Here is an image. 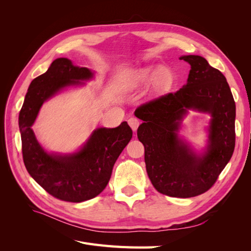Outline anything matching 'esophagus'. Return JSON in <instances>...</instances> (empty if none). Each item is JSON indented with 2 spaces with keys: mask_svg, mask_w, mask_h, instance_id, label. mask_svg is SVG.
Instances as JSON below:
<instances>
[{
  "mask_svg": "<svg viewBox=\"0 0 251 251\" xmlns=\"http://www.w3.org/2000/svg\"><path fill=\"white\" fill-rule=\"evenodd\" d=\"M127 124L130 125V126L132 127L133 131H136V130H137V127L139 126V125H140V120L138 118H136V117H131V118H128Z\"/></svg>",
  "mask_w": 251,
  "mask_h": 251,
  "instance_id": "obj_1",
  "label": "esophagus"
}]
</instances>
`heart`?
I'll return each instance as SVG.
<instances>
[{
  "instance_id": "b5f03b06",
  "label": "heart",
  "mask_w": 251,
  "mask_h": 251,
  "mask_svg": "<svg viewBox=\"0 0 251 251\" xmlns=\"http://www.w3.org/2000/svg\"><path fill=\"white\" fill-rule=\"evenodd\" d=\"M136 81L140 85L150 82H156V86L161 90H168L174 82V74L168 68L160 66L148 67L139 70L136 74Z\"/></svg>"
}]
</instances>
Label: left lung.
Segmentation results:
<instances>
[{
	"label": "left lung",
	"mask_w": 251,
	"mask_h": 251,
	"mask_svg": "<svg viewBox=\"0 0 251 251\" xmlns=\"http://www.w3.org/2000/svg\"><path fill=\"white\" fill-rule=\"evenodd\" d=\"M191 65L187 83L140 104L135 115L143 120L137 137L144 147V161L157 192L191 198L216 183L233 154L235 103L221 71L199 55L182 56ZM187 108L212 114L210 146L202 157L194 155L176 131Z\"/></svg>",
	"instance_id": "left-lung-1"
}]
</instances>
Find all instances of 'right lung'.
Wrapping results in <instances>:
<instances>
[{
	"mask_svg": "<svg viewBox=\"0 0 251 251\" xmlns=\"http://www.w3.org/2000/svg\"><path fill=\"white\" fill-rule=\"evenodd\" d=\"M91 77L88 68L75 67L68 58L55 59L30 83L19 115L23 160L28 173L48 194L66 202L78 203L100 195L133 135L124 121L117 127L98 128L76 154L53 156L41 148L31 126L43 102L62 88Z\"/></svg>",
	"mask_w": 251,
	"mask_h": 251,
	"instance_id": "obj_1",
	"label": "right lung"
}]
</instances>
